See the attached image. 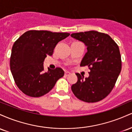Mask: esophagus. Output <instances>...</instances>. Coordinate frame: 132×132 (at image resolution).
Listing matches in <instances>:
<instances>
[{"label":"esophagus","instance_id":"1","mask_svg":"<svg viewBox=\"0 0 132 132\" xmlns=\"http://www.w3.org/2000/svg\"><path fill=\"white\" fill-rule=\"evenodd\" d=\"M70 75H71V73L69 72H68V71H66L64 73L65 76H69Z\"/></svg>","mask_w":132,"mask_h":132}]
</instances>
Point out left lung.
Returning <instances> with one entry per match:
<instances>
[{"label": "left lung", "instance_id": "obj_1", "mask_svg": "<svg viewBox=\"0 0 132 132\" xmlns=\"http://www.w3.org/2000/svg\"><path fill=\"white\" fill-rule=\"evenodd\" d=\"M71 37L83 42L87 52L80 66H87L88 78L76 73L78 81L71 90L78 99L86 102H96L112 91L120 73L122 61L119 48L109 35L89 31L72 33Z\"/></svg>", "mask_w": 132, "mask_h": 132}]
</instances>
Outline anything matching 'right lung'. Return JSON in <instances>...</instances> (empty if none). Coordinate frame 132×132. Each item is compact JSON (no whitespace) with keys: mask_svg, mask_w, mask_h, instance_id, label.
<instances>
[{"mask_svg":"<svg viewBox=\"0 0 132 132\" xmlns=\"http://www.w3.org/2000/svg\"><path fill=\"white\" fill-rule=\"evenodd\" d=\"M68 36V33L30 30L15 41L10 56V71L16 85L25 94L33 97L44 95L64 76L60 68L45 72L43 62L47 55H53L58 42Z\"/></svg>","mask_w":132,"mask_h":132,"instance_id":"right-lung-1","label":"right lung"}]
</instances>
